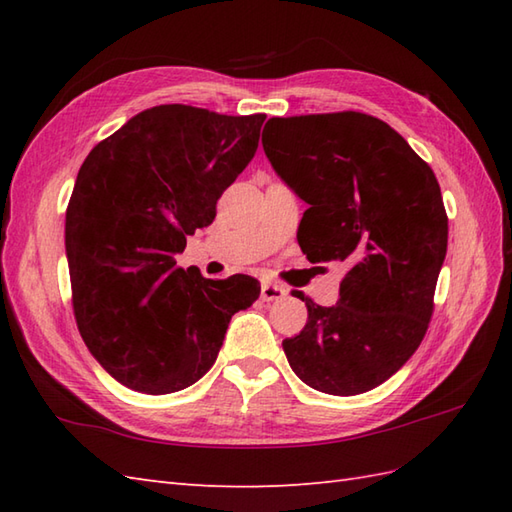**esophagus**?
Returning <instances> with one entry per match:
<instances>
[{
  "instance_id": "esophagus-1",
  "label": "esophagus",
  "mask_w": 512,
  "mask_h": 512,
  "mask_svg": "<svg viewBox=\"0 0 512 512\" xmlns=\"http://www.w3.org/2000/svg\"><path fill=\"white\" fill-rule=\"evenodd\" d=\"M288 295V290L284 286L277 284H264L262 286V301H279Z\"/></svg>"
}]
</instances>
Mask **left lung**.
Returning a JSON list of instances; mask_svg holds the SVG:
<instances>
[{
  "label": "left lung",
  "instance_id": "1",
  "mask_svg": "<svg viewBox=\"0 0 512 512\" xmlns=\"http://www.w3.org/2000/svg\"><path fill=\"white\" fill-rule=\"evenodd\" d=\"M262 145L310 209L299 246L343 262L339 301L306 299L308 323L284 343L303 383L356 396L385 383L427 334L449 217L436 173L396 129L363 112L270 118Z\"/></svg>",
  "mask_w": 512,
  "mask_h": 512
}]
</instances>
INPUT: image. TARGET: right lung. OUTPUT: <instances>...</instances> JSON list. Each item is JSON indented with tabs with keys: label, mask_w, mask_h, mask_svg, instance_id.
<instances>
[{
	"label": "right lung",
	"mask_w": 512,
	"mask_h": 512,
	"mask_svg": "<svg viewBox=\"0 0 512 512\" xmlns=\"http://www.w3.org/2000/svg\"><path fill=\"white\" fill-rule=\"evenodd\" d=\"M264 114L156 105L96 145L65 211L72 308L85 345L118 383L162 396L213 367L257 279L180 268L187 235L215 220L253 160Z\"/></svg>",
	"instance_id": "1"
}]
</instances>
